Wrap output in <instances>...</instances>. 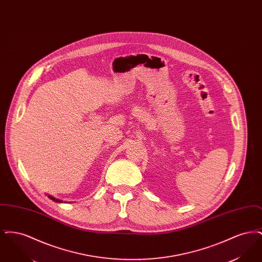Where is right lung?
Returning <instances> with one entry per match:
<instances>
[{"label": "right lung", "instance_id": "add662e5", "mask_svg": "<svg viewBox=\"0 0 262 262\" xmlns=\"http://www.w3.org/2000/svg\"><path fill=\"white\" fill-rule=\"evenodd\" d=\"M49 198H50L51 200H55V201H57V202H62V201H60L59 200H56V199H54L53 196H50V195H49Z\"/></svg>", "mask_w": 262, "mask_h": 262}]
</instances>
